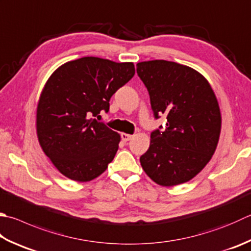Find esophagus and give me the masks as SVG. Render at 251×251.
<instances>
[{"label": "esophagus", "mask_w": 251, "mask_h": 251, "mask_svg": "<svg viewBox=\"0 0 251 251\" xmlns=\"http://www.w3.org/2000/svg\"><path fill=\"white\" fill-rule=\"evenodd\" d=\"M132 136H133V135L127 134V133H121V139H122V141H124V142L130 141L132 139Z\"/></svg>", "instance_id": "esophagus-1"}]
</instances>
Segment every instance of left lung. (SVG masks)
Wrapping results in <instances>:
<instances>
[{"label":"left lung","instance_id":"8db88e82","mask_svg":"<svg viewBox=\"0 0 251 251\" xmlns=\"http://www.w3.org/2000/svg\"><path fill=\"white\" fill-rule=\"evenodd\" d=\"M136 73L148 88L156 119L162 113L167 119L166 129L151 133L150 148L140 157L142 168L163 187L191 180L219 143L222 118L213 89L198 71L172 61L140 62Z\"/></svg>","mask_w":251,"mask_h":251}]
</instances>
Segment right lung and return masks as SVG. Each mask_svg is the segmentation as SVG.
Wrapping results in <instances>:
<instances>
[{"mask_svg": "<svg viewBox=\"0 0 251 251\" xmlns=\"http://www.w3.org/2000/svg\"><path fill=\"white\" fill-rule=\"evenodd\" d=\"M134 73L132 62L85 56L62 64L48 78L37 106V136L65 177L91 181L112 162L120 134L96 117L108 112L111 96Z\"/></svg>", "mask_w": 251, "mask_h": 251, "instance_id": "1", "label": "right lung"}]
</instances>
